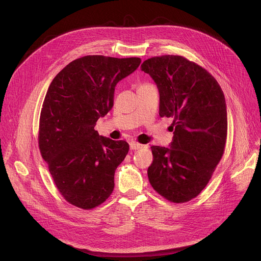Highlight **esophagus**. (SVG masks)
Here are the masks:
<instances>
[{
  "label": "esophagus",
  "instance_id": "34e87169",
  "mask_svg": "<svg viewBox=\"0 0 261 261\" xmlns=\"http://www.w3.org/2000/svg\"><path fill=\"white\" fill-rule=\"evenodd\" d=\"M145 147H146L145 145L139 144V143H136V142H131V143H130V149H131V150H138V149L145 148Z\"/></svg>",
  "mask_w": 261,
  "mask_h": 261
}]
</instances>
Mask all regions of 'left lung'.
<instances>
[{"label":"left lung","instance_id":"left-lung-1","mask_svg":"<svg viewBox=\"0 0 261 261\" xmlns=\"http://www.w3.org/2000/svg\"><path fill=\"white\" fill-rule=\"evenodd\" d=\"M141 68L158 87L160 116L173 118L169 147H151L149 182L165 199L187 202L207 185L223 155L227 134L224 94L206 70L181 56L150 58Z\"/></svg>","mask_w":261,"mask_h":261}]
</instances>
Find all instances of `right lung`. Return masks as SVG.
<instances>
[{"label":"right lung","instance_id":"1","mask_svg":"<svg viewBox=\"0 0 261 261\" xmlns=\"http://www.w3.org/2000/svg\"><path fill=\"white\" fill-rule=\"evenodd\" d=\"M140 64L136 57L85 56L68 63L48 87L40 115L41 155L60 194L79 208L98 206L114 189L129 145L94 127L112 109L116 85Z\"/></svg>","mask_w":261,"mask_h":261}]
</instances>
